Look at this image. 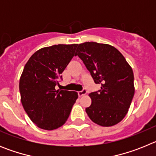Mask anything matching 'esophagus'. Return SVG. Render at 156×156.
I'll use <instances>...</instances> for the list:
<instances>
[{
  "label": "esophagus",
  "mask_w": 156,
  "mask_h": 156,
  "mask_svg": "<svg viewBox=\"0 0 156 156\" xmlns=\"http://www.w3.org/2000/svg\"><path fill=\"white\" fill-rule=\"evenodd\" d=\"M87 94V90L85 89H83L81 91L78 92V95H79V97H82L83 95H85Z\"/></svg>",
  "instance_id": "esophagus-1"
}]
</instances>
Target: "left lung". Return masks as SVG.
<instances>
[{
	"label": "left lung",
	"mask_w": 156,
	"mask_h": 156,
	"mask_svg": "<svg viewBox=\"0 0 156 156\" xmlns=\"http://www.w3.org/2000/svg\"><path fill=\"white\" fill-rule=\"evenodd\" d=\"M76 55L84 63L101 90L91 92V105L86 112L102 126L120 122L127 113L134 95L133 73L116 48L105 44L85 42L78 45Z\"/></svg>",
	"instance_id": "left-lung-1"
}]
</instances>
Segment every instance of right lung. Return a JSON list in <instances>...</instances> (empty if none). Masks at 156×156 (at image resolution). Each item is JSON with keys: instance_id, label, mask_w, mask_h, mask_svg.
Here are the masks:
<instances>
[{"instance_id": "add662e5", "label": "right lung", "mask_w": 156, "mask_h": 156, "mask_svg": "<svg viewBox=\"0 0 156 156\" xmlns=\"http://www.w3.org/2000/svg\"><path fill=\"white\" fill-rule=\"evenodd\" d=\"M78 44L43 48L30 58L19 80L21 102L39 128L52 130L62 126L78 98L76 91L56 90L61 75L76 56Z\"/></svg>"}]
</instances>
